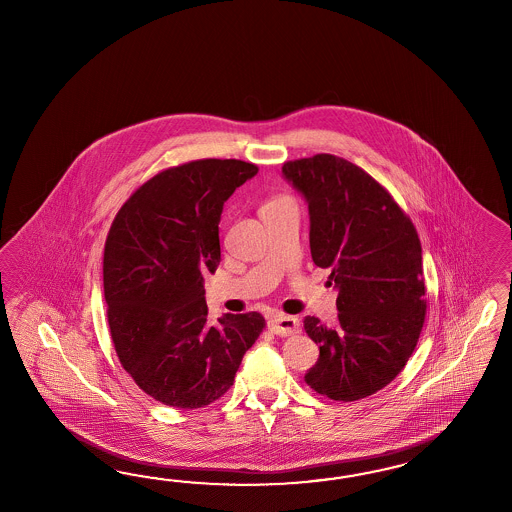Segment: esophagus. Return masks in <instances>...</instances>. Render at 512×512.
<instances>
[{
	"label": "esophagus",
	"mask_w": 512,
	"mask_h": 512,
	"mask_svg": "<svg viewBox=\"0 0 512 512\" xmlns=\"http://www.w3.org/2000/svg\"><path fill=\"white\" fill-rule=\"evenodd\" d=\"M268 327L274 331L275 335L287 337V335H294L300 329V322L294 316H287V314H275L274 318L268 322Z\"/></svg>",
	"instance_id": "esophagus-1"
}]
</instances>
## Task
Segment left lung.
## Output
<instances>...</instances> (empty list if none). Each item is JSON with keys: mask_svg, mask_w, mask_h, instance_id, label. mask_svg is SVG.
I'll return each instance as SVG.
<instances>
[{"mask_svg": "<svg viewBox=\"0 0 512 512\" xmlns=\"http://www.w3.org/2000/svg\"><path fill=\"white\" fill-rule=\"evenodd\" d=\"M309 205L312 261L331 268L338 322L305 318L320 357L305 374L335 401L372 396L403 370L422 333V246L409 216L362 168L329 153L283 164Z\"/></svg>", "mask_w": 512, "mask_h": 512, "instance_id": "obj_1", "label": "left lung"}]
</instances>
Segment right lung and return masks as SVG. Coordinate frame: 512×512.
I'll return each instance as SVG.
<instances>
[{
    "label": "right lung",
    "mask_w": 512,
    "mask_h": 512,
    "mask_svg": "<svg viewBox=\"0 0 512 512\" xmlns=\"http://www.w3.org/2000/svg\"><path fill=\"white\" fill-rule=\"evenodd\" d=\"M259 172L237 159H201L155 175L125 201L103 253L114 349L151 398L200 409L224 396L261 335L259 312L207 320L205 275L220 264L225 201Z\"/></svg>",
    "instance_id": "right-lung-1"
}]
</instances>
